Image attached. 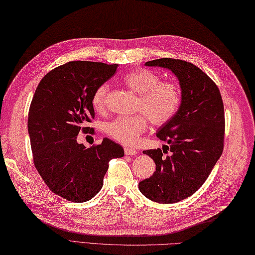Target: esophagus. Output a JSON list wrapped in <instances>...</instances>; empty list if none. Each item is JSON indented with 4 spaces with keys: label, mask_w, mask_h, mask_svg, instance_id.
Segmentation results:
<instances>
[{
    "label": "esophagus",
    "mask_w": 255,
    "mask_h": 255,
    "mask_svg": "<svg viewBox=\"0 0 255 255\" xmlns=\"http://www.w3.org/2000/svg\"><path fill=\"white\" fill-rule=\"evenodd\" d=\"M124 150H125V154H126V155H134V154H137V151L134 150V149L126 147Z\"/></svg>",
    "instance_id": "obj_1"
}]
</instances>
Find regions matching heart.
Masks as SVG:
<instances>
[{
  "instance_id": "b5f03b06",
  "label": "heart",
  "mask_w": 255,
  "mask_h": 255,
  "mask_svg": "<svg viewBox=\"0 0 255 255\" xmlns=\"http://www.w3.org/2000/svg\"><path fill=\"white\" fill-rule=\"evenodd\" d=\"M122 82L139 94L134 111L141 113L114 119L105 125L104 130L118 142L136 144L147 129V119L154 126H162L176 115L182 103V91L177 83L162 81L159 73L144 68L126 72L122 77ZM107 93L106 83L94 90L91 102L96 113L102 114L105 111Z\"/></svg>"
}]
</instances>
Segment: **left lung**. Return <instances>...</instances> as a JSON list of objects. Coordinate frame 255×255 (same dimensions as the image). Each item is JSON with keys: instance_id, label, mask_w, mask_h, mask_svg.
Segmentation results:
<instances>
[{"instance_id": "obj_1", "label": "left lung", "mask_w": 255, "mask_h": 255, "mask_svg": "<svg viewBox=\"0 0 255 255\" xmlns=\"http://www.w3.org/2000/svg\"><path fill=\"white\" fill-rule=\"evenodd\" d=\"M148 67L171 70L180 81L182 103L176 115L156 132L169 145L143 151L155 172L139 183L145 197L160 204L185 199L207 180L224 150L225 111L218 86L193 63L162 58Z\"/></svg>"}]
</instances>
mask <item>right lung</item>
<instances>
[{
	"mask_svg": "<svg viewBox=\"0 0 255 255\" xmlns=\"http://www.w3.org/2000/svg\"><path fill=\"white\" fill-rule=\"evenodd\" d=\"M117 64L70 61L48 72L38 84L28 112L34 164L51 192L83 203L101 191L108 162L124 156L122 145L108 138L86 148L80 131L91 133L92 94L116 72Z\"/></svg>",
	"mask_w": 255,
	"mask_h": 255,
	"instance_id": "add662e5",
	"label": "right lung"
}]
</instances>
